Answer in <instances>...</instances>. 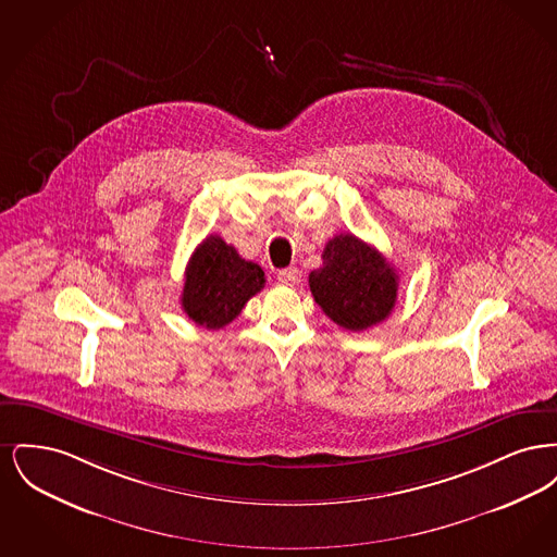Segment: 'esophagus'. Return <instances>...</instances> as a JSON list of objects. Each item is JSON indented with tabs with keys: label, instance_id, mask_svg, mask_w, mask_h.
Here are the masks:
<instances>
[{
	"label": "esophagus",
	"instance_id": "34e87169",
	"mask_svg": "<svg viewBox=\"0 0 557 557\" xmlns=\"http://www.w3.org/2000/svg\"><path fill=\"white\" fill-rule=\"evenodd\" d=\"M277 282H280V284H286V286H294V284L300 282V271H298L296 267H288V269H284V271L277 273Z\"/></svg>",
	"mask_w": 557,
	"mask_h": 557
}]
</instances>
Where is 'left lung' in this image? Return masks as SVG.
I'll use <instances>...</instances> for the list:
<instances>
[{
  "label": "left lung",
  "mask_w": 557,
  "mask_h": 557,
  "mask_svg": "<svg viewBox=\"0 0 557 557\" xmlns=\"http://www.w3.org/2000/svg\"><path fill=\"white\" fill-rule=\"evenodd\" d=\"M321 257L323 265L309 273V288L327 318L350 332H363L391 315L398 275L382 252L352 234H338Z\"/></svg>",
  "instance_id": "obj_1"
}]
</instances>
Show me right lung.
Returning <instances> with one entry per match:
<instances>
[{
	"instance_id": "right-lung-1",
	"label": "right lung",
	"mask_w": 557,
	"mask_h": 557,
	"mask_svg": "<svg viewBox=\"0 0 557 557\" xmlns=\"http://www.w3.org/2000/svg\"><path fill=\"white\" fill-rule=\"evenodd\" d=\"M265 288L263 269L246 261L219 236H209L186 267L182 307L187 318L207 330L225 327L244 305Z\"/></svg>"
}]
</instances>
